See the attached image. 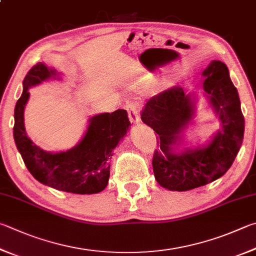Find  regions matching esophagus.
Here are the masks:
<instances>
[{
	"label": "esophagus",
	"instance_id": "obj_1",
	"mask_svg": "<svg viewBox=\"0 0 256 256\" xmlns=\"http://www.w3.org/2000/svg\"><path fill=\"white\" fill-rule=\"evenodd\" d=\"M128 113V118L131 120V123L133 124H138L140 122V113H138V105L131 103L126 106Z\"/></svg>",
	"mask_w": 256,
	"mask_h": 256
}]
</instances>
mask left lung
<instances>
[{"instance_id": "8db88e82", "label": "left lung", "mask_w": 256, "mask_h": 256, "mask_svg": "<svg viewBox=\"0 0 256 256\" xmlns=\"http://www.w3.org/2000/svg\"><path fill=\"white\" fill-rule=\"evenodd\" d=\"M202 75L204 90L222 125L207 146L174 152L181 131L192 118L194 106L192 97L184 95L181 87L153 96L142 110V120L158 134L160 148L153 154V172L166 189L186 192L220 178L233 164L243 141L244 116L228 68L214 60Z\"/></svg>"}]
</instances>
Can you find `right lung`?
Listing matches in <instances>:
<instances>
[{"label":"right lung","mask_w":256,"mask_h":256,"mask_svg":"<svg viewBox=\"0 0 256 256\" xmlns=\"http://www.w3.org/2000/svg\"><path fill=\"white\" fill-rule=\"evenodd\" d=\"M56 75L54 69L38 62L24 77L22 95L14 110L13 136L16 148L28 170L39 182L72 194L100 192L108 182L113 150L131 125L128 112L118 110L92 118L82 140L66 152L41 150L26 136L23 113L30 96L29 88Z\"/></svg>","instance_id":"obj_1"}]
</instances>
